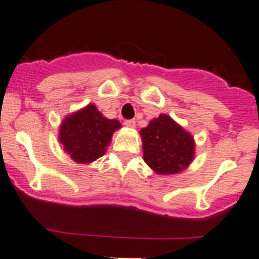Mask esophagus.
<instances>
[{"instance_id": "esophagus-1", "label": "esophagus", "mask_w": 259, "mask_h": 259, "mask_svg": "<svg viewBox=\"0 0 259 259\" xmlns=\"http://www.w3.org/2000/svg\"><path fill=\"white\" fill-rule=\"evenodd\" d=\"M124 124H125V126L130 127V129L135 127V120H134V119H130V120H125Z\"/></svg>"}]
</instances>
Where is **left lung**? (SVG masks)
I'll use <instances>...</instances> for the list:
<instances>
[{
	"mask_svg": "<svg viewBox=\"0 0 259 259\" xmlns=\"http://www.w3.org/2000/svg\"><path fill=\"white\" fill-rule=\"evenodd\" d=\"M144 161L159 175H175L195 159L194 137L167 114H160L140 130Z\"/></svg>",
	"mask_w": 259,
	"mask_h": 259,
	"instance_id": "left-lung-1",
	"label": "left lung"
}]
</instances>
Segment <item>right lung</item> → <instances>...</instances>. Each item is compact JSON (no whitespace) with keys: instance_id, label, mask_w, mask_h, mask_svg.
Listing matches in <instances>:
<instances>
[{"instance_id":"1","label":"right lung","mask_w":259,"mask_h":259,"mask_svg":"<svg viewBox=\"0 0 259 259\" xmlns=\"http://www.w3.org/2000/svg\"><path fill=\"white\" fill-rule=\"evenodd\" d=\"M120 127V122L105 118L91 103L65 116L59 126L58 140L73 161L88 165L107 152L114 132Z\"/></svg>"}]
</instances>
